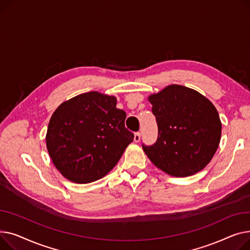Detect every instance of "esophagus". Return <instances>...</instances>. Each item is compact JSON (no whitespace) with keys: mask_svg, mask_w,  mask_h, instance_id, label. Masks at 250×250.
I'll return each instance as SVG.
<instances>
[{"mask_svg":"<svg viewBox=\"0 0 250 250\" xmlns=\"http://www.w3.org/2000/svg\"><path fill=\"white\" fill-rule=\"evenodd\" d=\"M140 138H141V134L139 133V132H137V133L134 134V141H135V142H139V141H140Z\"/></svg>","mask_w":250,"mask_h":250,"instance_id":"obj_1","label":"esophagus"}]
</instances>
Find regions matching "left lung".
<instances>
[{
  "label": "left lung",
  "mask_w": 250,
  "mask_h": 250,
  "mask_svg": "<svg viewBox=\"0 0 250 250\" xmlns=\"http://www.w3.org/2000/svg\"><path fill=\"white\" fill-rule=\"evenodd\" d=\"M158 137L142 145L151 163L172 177H189L206 167L221 139L222 124L212 102L189 87L170 84L148 97Z\"/></svg>",
  "instance_id": "1"
}]
</instances>
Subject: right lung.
<instances>
[{"instance_id":"right-lung-1","label":"right lung","mask_w":250,"mask_h":250,"mask_svg":"<svg viewBox=\"0 0 250 250\" xmlns=\"http://www.w3.org/2000/svg\"><path fill=\"white\" fill-rule=\"evenodd\" d=\"M114 96L89 92L73 97L53 112L46 147L54 167L65 179L87 184L114 168L133 133L125 128L126 113Z\"/></svg>"}]
</instances>
